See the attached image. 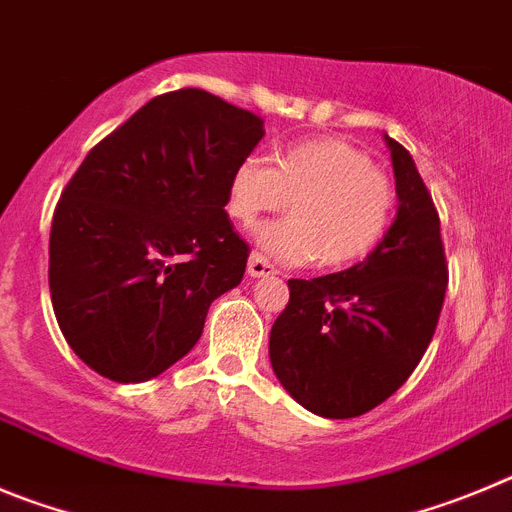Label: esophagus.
<instances>
[{"instance_id": "obj_1", "label": "esophagus", "mask_w": 512, "mask_h": 512, "mask_svg": "<svg viewBox=\"0 0 512 512\" xmlns=\"http://www.w3.org/2000/svg\"><path fill=\"white\" fill-rule=\"evenodd\" d=\"M275 273H278V270H275V265L267 262V257L252 252L250 262H247V275H250V278H270V275Z\"/></svg>"}]
</instances>
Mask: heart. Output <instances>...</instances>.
Here are the masks:
<instances>
[{
  "label": "heart",
  "mask_w": 512,
  "mask_h": 512,
  "mask_svg": "<svg viewBox=\"0 0 512 512\" xmlns=\"http://www.w3.org/2000/svg\"><path fill=\"white\" fill-rule=\"evenodd\" d=\"M395 199L393 178L370 155L336 137H316L280 150L275 168L242 160L229 181L227 209L239 224H252L290 201L293 216L257 229V247L283 265L344 267L380 245Z\"/></svg>",
  "instance_id": "heart-1"
}]
</instances>
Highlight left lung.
<instances>
[{"label":"left lung","instance_id":"left-lung-1","mask_svg":"<svg viewBox=\"0 0 512 512\" xmlns=\"http://www.w3.org/2000/svg\"><path fill=\"white\" fill-rule=\"evenodd\" d=\"M385 140L400 201L393 227L349 270L288 280V306L270 331L280 385L324 418L362 416L388 400L421 362L444 306L439 211L411 153Z\"/></svg>","mask_w":512,"mask_h":512}]
</instances>
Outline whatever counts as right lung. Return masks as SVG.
Wrapping results in <instances>:
<instances>
[{
    "label": "right lung",
    "mask_w": 512,
    "mask_h": 512,
    "mask_svg": "<svg viewBox=\"0 0 512 512\" xmlns=\"http://www.w3.org/2000/svg\"><path fill=\"white\" fill-rule=\"evenodd\" d=\"M262 119L204 89L150 99L78 165L50 227L48 283L66 342L114 382H145L199 342L250 245L224 211Z\"/></svg>",
    "instance_id": "add662e5"
}]
</instances>
